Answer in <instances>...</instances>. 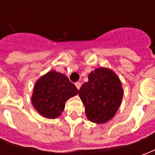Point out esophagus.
Returning <instances> with one entry per match:
<instances>
[{"mask_svg": "<svg viewBox=\"0 0 155 155\" xmlns=\"http://www.w3.org/2000/svg\"><path fill=\"white\" fill-rule=\"evenodd\" d=\"M75 86H76V88H77L78 90H80V88H81V84L80 82H76V83H75Z\"/></svg>", "mask_w": 155, "mask_h": 155, "instance_id": "34e87169", "label": "esophagus"}]
</instances>
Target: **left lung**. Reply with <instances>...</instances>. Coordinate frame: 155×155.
<instances>
[{"mask_svg": "<svg viewBox=\"0 0 155 155\" xmlns=\"http://www.w3.org/2000/svg\"><path fill=\"white\" fill-rule=\"evenodd\" d=\"M88 79L79 91L86 117L93 123H106L121 104L124 94L121 81L111 69L105 67L91 71Z\"/></svg>", "mask_w": 155, "mask_h": 155, "instance_id": "8db88e82", "label": "left lung"}]
</instances>
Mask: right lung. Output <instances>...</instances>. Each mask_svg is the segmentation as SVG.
Segmentation results:
<instances>
[{
  "mask_svg": "<svg viewBox=\"0 0 155 155\" xmlns=\"http://www.w3.org/2000/svg\"><path fill=\"white\" fill-rule=\"evenodd\" d=\"M78 93L77 88L66 75L50 71L35 82L31 103L41 115L47 119H55L63 112L65 102Z\"/></svg>",
  "mask_w": 155,
  "mask_h": 155,
  "instance_id": "1",
  "label": "right lung"
}]
</instances>
